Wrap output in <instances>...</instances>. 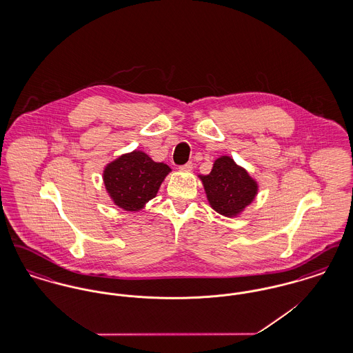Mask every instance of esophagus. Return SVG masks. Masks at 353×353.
<instances>
[{
  "mask_svg": "<svg viewBox=\"0 0 353 353\" xmlns=\"http://www.w3.org/2000/svg\"><path fill=\"white\" fill-rule=\"evenodd\" d=\"M180 169L181 170H192L193 169V163L189 161V163H186L184 165H180Z\"/></svg>",
  "mask_w": 353,
  "mask_h": 353,
  "instance_id": "esophagus-1",
  "label": "esophagus"
}]
</instances>
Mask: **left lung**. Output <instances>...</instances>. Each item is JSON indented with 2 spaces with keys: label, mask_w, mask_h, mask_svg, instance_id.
Instances as JSON below:
<instances>
[{
  "label": "left lung",
  "mask_w": 353,
  "mask_h": 353,
  "mask_svg": "<svg viewBox=\"0 0 353 353\" xmlns=\"http://www.w3.org/2000/svg\"><path fill=\"white\" fill-rule=\"evenodd\" d=\"M210 206L225 217H235L252 203L258 185L249 173L238 167L229 156H222L213 164L208 176H200Z\"/></svg>",
  "instance_id": "8db88e82"
}]
</instances>
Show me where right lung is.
Instances as JSON below:
<instances>
[{"instance_id": "right-lung-1", "label": "right lung", "mask_w": 353, "mask_h": 353, "mask_svg": "<svg viewBox=\"0 0 353 353\" xmlns=\"http://www.w3.org/2000/svg\"><path fill=\"white\" fill-rule=\"evenodd\" d=\"M169 172L167 164L154 163L144 152L134 151L110 163L103 180L115 205L136 212L156 196Z\"/></svg>"}]
</instances>
